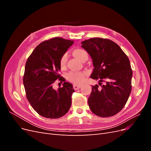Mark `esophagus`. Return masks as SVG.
<instances>
[{"mask_svg":"<svg viewBox=\"0 0 151 151\" xmlns=\"http://www.w3.org/2000/svg\"><path fill=\"white\" fill-rule=\"evenodd\" d=\"M73 87H74V89L75 90H77L79 89L81 87V85H77V84H74L73 85Z\"/></svg>","mask_w":151,"mask_h":151,"instance_id":"34e87169","label":"esophagus"}]
</instances>
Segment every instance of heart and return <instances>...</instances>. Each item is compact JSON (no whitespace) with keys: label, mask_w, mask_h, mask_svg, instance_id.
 Returning <instances> with one entry per match:
<instances>
[{"label":"heart","mask_w":151,"mask_h":151,"mask_svg":"<svg viewBox=\"0 0 151 151\" xmlns=\"http://www.w3.org/2000/svg\"><path fill=\"white\" fill-rule=\"evenodd\" d=\"M73 55L79 60L83 62L86 58H88V55L84 50L76 49L73 52ZM67 55L63 54L60 60V66L62 68H64L67 63ZM87 74L83 72H74L70 71L67 73V79L70 82L74 84L83 83L86 79Z\"/></svg>","instance_id":"1"}]
</instances>
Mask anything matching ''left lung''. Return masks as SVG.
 <instances>
[{
	"label": "left lung",
	"instance_id": "obj_1",
	"mask_svg": "<svg viewBox=\"0 0 151 151\" xmlns=\"http://www.w3.org/2000/svg\"><path fill=\"white\" fill-rule=\"evenodd\" d=\"M81 44L93 59L94 69L90 77L99 81V85L92 86L88 98L90 109L100 117L115 115L125 106L131 93L129 59L110 40L93 38Z\"/></svg>",
	"mask_w": 151,
	"mask_h": 151
}]
</instances>
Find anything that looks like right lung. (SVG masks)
<instances>
[{
    "label": "right lung",
    "mask_w": 151,
    "mask_h": 151,
    "mask_svg": "<svg viewBox=\"0 0 151 151\" xmlns=\"http://www.w3.org/2000/svg\"><path fill=\"white\" fill-rule=\"evenodd\" d=\"M74 41L55 37L36 47L26 61L23 84L26 98L40 115L58 118L65 115L71 106L72 85L59 75L60 60ZM58 78L65 82L58 90L52 88Z\"/></svg>",
    "instance_id": "1"
}]
</instances>
